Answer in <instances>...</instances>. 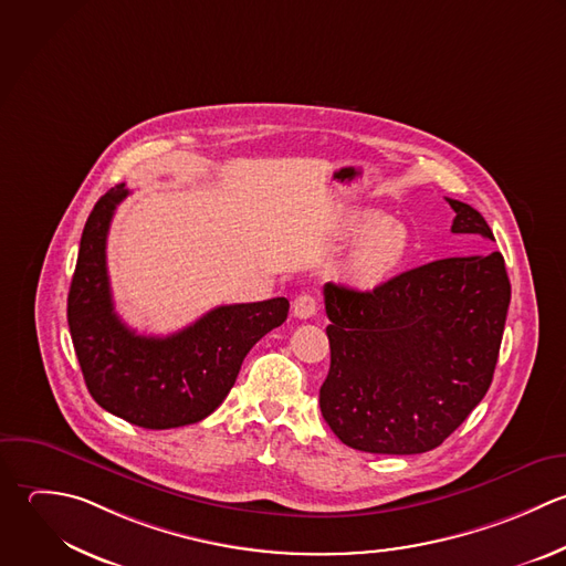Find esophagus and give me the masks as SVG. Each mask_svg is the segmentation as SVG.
<instances>
[{"label": "esophagus", "instance_id": "esophagus-1", "mask_svg": "<svg viewBox=\"0 0 566 566\" xmlns=\"http://www.w3.org/2000/svg\"><path fill=\"white\" fill-rule=\"evenodd\" d=\"M317 313V300L313 295H300L293 302V315L297 319H311Z\"/></svg>", "mask_w": 566, "mask_h": 566}]
</instances>
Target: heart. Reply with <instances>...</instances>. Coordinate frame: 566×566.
Wrapping results in <instances>:
<instances>
[{"instance_id":"b5f03b06","label":"heart","mask_w":566,"mask_h":566,"mask_svg":"<svg viewBox=\"0 0 566 566\" xmlns=\"http://www.w3.org/2000/svg\"><path fill=\"white\" fill-rule=\"evenodd\" d=\"M361 233L344 264V277L350 286L373 291L392 280L406 264L412 251V233L384 213H366L355 227Z\"/></svg>"}]
</instances>
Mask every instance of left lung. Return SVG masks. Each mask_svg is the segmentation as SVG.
Returning a JSON list of instances; mask_svg holds the SVG:
<instances>
[{"label":"left lung","instance_id":"1","mask_svg":"<svg viewBox=\"0 0 566 566\" xmlns=\"http://www.w3.org/2000/svg\"><path fill=\"white\" fill-rule=\"evenodd\" d=\"M448 202L452 233L494 242L474 207ZM510 300L499 251L437 260L373 291L328 282L324 421L342 443L370 454L439 448L492 386Z\"/></svg>","mask_w":566,"mask_h":566}]
</instances>
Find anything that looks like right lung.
<instances>
[{
    "label": "right lung",
    "instance_id": "obj_1",
    "mask_svg": "<svg viewBox=\"0 0 566 566\" xmlns=\"http://www.w3.org/2000/svg\"><path fill=\"white\" fill-rule=\"evenodd\" d=\"M125 185L98 198L83 227L67 326L92 399L145 430L198 423L229 395L247 353L289 315V300L218 306L169 337L138 335L114 311L105 242Z\"/></svg>",
    "mask_w": 566,
    "mask_h": 566
}]
</instances>
